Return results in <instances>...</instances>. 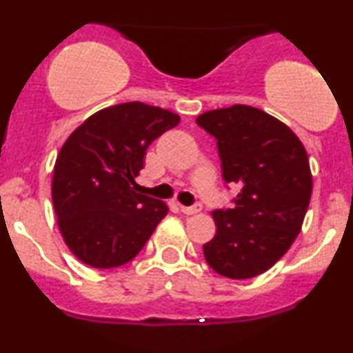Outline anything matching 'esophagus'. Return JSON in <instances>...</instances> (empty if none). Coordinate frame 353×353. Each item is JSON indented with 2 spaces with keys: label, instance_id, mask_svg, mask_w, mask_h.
Instances as JSON below:
<instances>
[{
  "label": "esophagus",
  "instance_id": "obj_1",
  "mask_svg": "<svg viewBox=\"0 0 353 353\" xmlns=\"http://www.w3.org/2000/svg\"><path fill=\"white\" fill-rule=\"evenodd\" d=\"M201 210H202V204H199V202H197V204H194V205H189V208H185V205H181V212L188 214V216H192V214L201 212Z\"/></svg>",
  "mask_w": 353,
  "mask_h": 353
}]
</instances>
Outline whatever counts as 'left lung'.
Listing matches in <instances>:
<instances>
[{"label":"left lung","instance_id":"1","mask_svg":"<svg viewBox=\"0 0 353 353\" xmlns=\"http://www.w3.org/2000/svg\"><path fill=\"white\" fill-rule=\"evenodd\" d=\"M196 123L216 137L222 177L239 188L232 209L212 212L205 261L229 279L264 274L302 229L312 196L305 148L289 125L245 104L208 111Z\"/></svg>","mask_w":353,"mask_h":353}]
</instances>
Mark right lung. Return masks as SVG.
Segmentation results:
<instances>
[{
  "label": "right lung",
  "mask_w": 353,
  "mask_h": 353,
  "mask_svg": "<svg viewBox=\"0 0 353 353\" xmlns=\"http://www.w3.org/2000/svg\"><path fill=\"white\" fill-rule=\"evenodd\" d=\"M168 109L116 104L89 116L56 157L51 196L64 242L83 264L112 269L141 252L169 208L137 194L145 149L179 124Z\"/></svg>",
  "instance_id": "1"
}]
</instances>
